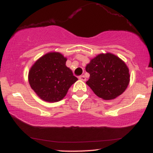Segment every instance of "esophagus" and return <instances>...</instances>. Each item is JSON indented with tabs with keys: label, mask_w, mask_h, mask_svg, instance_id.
Listing matches in <instances>:
<instances>
[{
	"label": "esophagus",
	"mask_w": 153,
	"mask_h": 153,
	"mask_svg": "<svg viewBox=\"0 0 153 153\" xmlns=\"http://www.w3.org/2000/svg\"><path fill=\"white\" fill-rule=\"evenodd\" d=\"M79 80H82V81H86V77L84 76V75H82V76H79Z\"/></svg>",
	"instance_id": "34e87169"
}]
</instances>
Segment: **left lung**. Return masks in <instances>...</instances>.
<instances>
[{"instance_id":"1","label":"left lung","mask_w":153,"mask_h":153,"mask_svg":"<svg viewBox=\"0 0 153 153\" xmlns=\"http://www.w3.org/2000/svg\"><path fill=\"white\" fill-rule=\"evenodd\" d=\"M89 79L86 84L103 100L119 97L127 88L131 74L126 64L115 54L106 52L92 58L86 66Z\"/></svg>"}]
</instances>
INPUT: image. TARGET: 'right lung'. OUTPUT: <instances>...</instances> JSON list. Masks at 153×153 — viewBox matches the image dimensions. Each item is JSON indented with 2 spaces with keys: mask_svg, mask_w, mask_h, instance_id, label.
Here are the masks:
<instances>
[{
  "mask_svg": "<svg viewBox=\"0 0 153 153\" xmlns=\"http://www.w3.org/2000/svg\"><path fill=\"white\" fill-rule=\"evenodd\" d=\"M67 60L60 52H50L40 56L30 69V86L43 101L50 103L61 101L78 80L66 66Z\"/></svg>",
  "mask_w": 153,
  "mask_h": 153,
  "instance_id": "add662e5",
  "label": "right lung"
}]
</instances>
